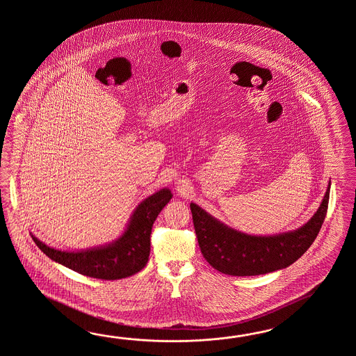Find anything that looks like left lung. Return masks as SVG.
<instances>
[{
	"label": "left lung",
	"instance_id": "left-lung-1",
	"mask_svg": "<svg viewBox=\"0 0 356 356\" xmlns=\"http://www.w3.org/2000/svg\"><path fill=\"white\" fill-rule=\"evenodd\" d=\"M331 181L317 211L296 230L273 235H253L229 227L191 202L197 239L204 259L220 273L256 276L293 265L317 238L328 207Z\"/></svg>",
	"mask_w": 356,
	"mask_h": 356
}]
</instances>
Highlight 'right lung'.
Masks as SVG:
<instances>
[{
    "instance_id": "add662e5",
    "label": "right lung",
    "mask_w": 356,
    "mask_h": 356,
    "mask_svg": "<svg viewBox=\"0 0 356 356\" xmlns=\"http://www.w3.org/2000/svg\"><path fill=\"white\" fill-rule=\"evenodd\" d=\"M173 197L163 188L146 197L132 212L127 225L117 239L86 250H62L47 245L31 234L33 241L54 262L102 280H120L144 268L150 256V234L154 221Z\"/></svg>"
}]
</instances>
